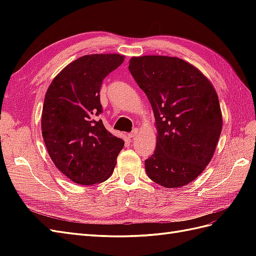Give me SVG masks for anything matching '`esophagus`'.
Segmentation results:
<instances>
[{
	"label": "esophagus",
	"instance_id": "34e87169",
	"mask_svg": "<svg viewBox=\"0 0 256 256\" xmlns=\"http://www.w3.org/2000/svg\"><path fill=\"white\" fill-rule=\"evenodd\" d=\"M136 134H138V128H134L131 133H128V136L130 138H133L136 136Z\"/></svg>",
	"mask_w": 256,
	"mask_h": 256
}]
</instances>
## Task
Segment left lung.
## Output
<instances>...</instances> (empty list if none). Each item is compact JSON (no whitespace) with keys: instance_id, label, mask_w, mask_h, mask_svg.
Wrapping results in <instances>:
<instances>
[{"instance_id":"obj_1","label":"left lung","mask_w":256,"mask_h":256,"mask_svg":"<svg viewBox=\"0 0 256 256\" xmlns=\"http://www.w3.org/2000/svg\"><path fill=\"white\" fill-rule=\"evenodd\" d=\"M128 70L153 108L157 128L148 176L166 188L194 180L209 164L222 130L218 94L192 64L177 57H132Z\"/></svg>"}]
</instances>
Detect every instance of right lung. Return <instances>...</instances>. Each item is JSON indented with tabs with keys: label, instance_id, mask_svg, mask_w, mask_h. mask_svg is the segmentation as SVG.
Wrapping results in <instances>:
<instances>
[{
	"label": "right lung",
	"instance_id": "right-lung-1",
	"mask_svg": "<svg viewBox=\"0 0 256 256\" xmlns=\"http://www.w3.org/2000/svg\"><path fill=\"white\" fill-rule=\"evenodd\" d=\"M124 60L118 54H94L76 59L48 88L42 114V134L48 154L76 184L106 180L123 148L96 116L102 112V81Z\"/></svg>",
	"mask_w": 256,
	"mask_h": 256
}]
</instances>
